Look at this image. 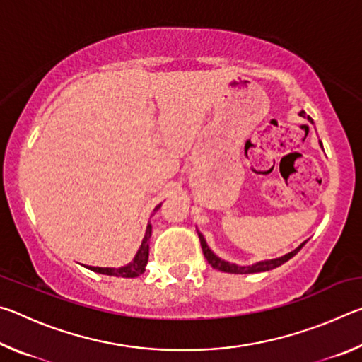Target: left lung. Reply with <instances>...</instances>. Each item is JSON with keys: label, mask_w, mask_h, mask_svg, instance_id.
Returning a JSON list of instances; mask_svg holds the SVG:
<instances>
[{"label": "left lung", "mask_w": 362, "mask_h": 362, "mask_svg": "<svg viewBox=\"0 0 362 362\" xmlns=\"http://www.w3.org/2000/svg\"><path fill=\"white\" fill-rule=\"evenodd\" d=\"M300 116H303V118L308 119L310 122H313V119L310 118L308 115H305V112H300ZM322 146V145H321ZM198 236H199V241H201V247H203V254L206 257V260L211 263L212 268L218 269V272H223V273H233V274H247V273H260V272H268V269H273L276 267H281L283 263H286L289 259H292L293 255H296L300 249H302L305 246L303 244H300V246L292 250V252L286 254L283 257H279V259H272V260H263V262H257L254 263V265H247V267H240L236 265V263H230V262H225L220 259V257H217L216 254L212 252V250L209 249V246H207V243L204 240V236L201 235V233L198 231Z\"/></svg>", "instance_id": "left-lung-1"}]
</instances>
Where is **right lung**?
Masks as SVG:
<instances>
[{"label": "right lung", "instance_id": "1", "mask_svg": "<svg viewBox=\"0 0 362 362\" xmlns=\"http://www.w3.org/2000/svg\"><path fill=\"white\" fill-rule=\"evenodd\" d=\"M159 207H161V204H158L153 212H156ZM150 236H151V225L148 223V226H146V231H145V236H144V240H142V244H140L137 254H136V257H134V260L129 263V265L121 267V268H100V267H86V268L93 269V272L100 273V274H108V276L137 278V276H140V274L145 272L146 262H148Z\"/></svg>", "mask_w": 362, "mask_h": 362}]
</instances>
